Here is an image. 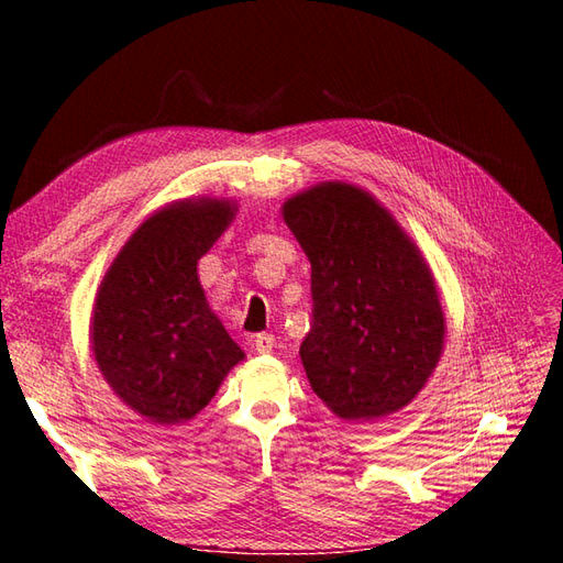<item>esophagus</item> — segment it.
<instances>
[{
    "label": "esophagus",
    "mask_w": 563,
    "mask_h": 563,
    "mask_svg": "<svg viewBox=\"0 0 563 563\" xmlns=\"http://www.w3.org/2000/svg\"><path fill=\"white\" fill-rule=\"evenodd\" d=\"M253 347H255V352L267 354V352H272V347H275V338H272L269 333H258L253 338Z\"/></svg>",
    "instance_id": "34e87169"
}]
</instances>
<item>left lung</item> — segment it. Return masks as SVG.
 Masks as SVG:
<instances>
[{"instance_id":"8db88e82","label":"left lung","mask_w":563,"mask_h":563,"mask_svg":"<svg viewBox=\"0 0 563 563\" xmlns=\"http://www.w3.org/2000/svg\"><path fill=\"white\" fill-rule=\"evenodd\" d=\"M312 265V323L300 360L343 420L395 413L428 383L446 321L418 246L368 192L321 183L284 203Z\"/></svg>"}]
</instances>
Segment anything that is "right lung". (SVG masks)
<instances>
[{"label": "right lung", "instance_id": "add662e5", "mask_svg": "<svg viewBox=\"0 0 563 563\" xmlns=\"http://www.w3.org/2000/svg\"><path fill=\"white\" fill-rule=\"evenodd\" d=\"M232 216L228 199L172 203L131 234L100 284L96 364L119 399L157 424L195 418L244 360L197 277Z\"/></svg>", "mask_w": 563, "mask_h": 563}]
</instances>
